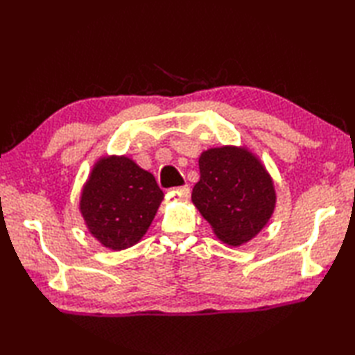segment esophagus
Returning <instances> with one entry per match:
<instances>
[{"label":"esophagus","mask_w":355,"mask_h":355,"mask_svg":"<svg viewBox=\"0 0 355 355\" xmlns=\"http://www.w3.org/2000/svg\"><path fill=\"white\" fill-rule=\"evenodd\" d=\"M172 192H173V193H178L180 197L187 198V197H189V195H191V187L187 186V184H184V186H180V187H173Z\"/></svg>","instance_id":"1"}]
</instances>
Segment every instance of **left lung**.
Returning a JSON list of instances; mask_svg holds the SVG:
<instances>
[{
    "instance_id": "left-lung-1",
    "label": "left lung",
    "mask_w": 355,
    "mask_h": 355,
    "mask_svg": "<svg viewBox=\"0 0 355 355\" xmlns=\"http://www.w3.org/2000/svg\"><path fill=\"white\" fill-rule=\"evenodd\" d=\"M200 182L192 201L230 245L250 241L275 209L273 183L263 166L243 148L209 149L200 157Z\"/></svg>"
}]
</instances>
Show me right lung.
I'll return each instance as SVG.
<instances>
[{
	"mask_svg": "<svg viewBox=\"0 0 355 355\" xmlns=\"http://www.w3.org/2000/svg\"><path fill=\"white\" fill-rule=\"evenodd\" d=\"M163 200L153 173L126 157L96 164L80 198V212L105 247L123 250L139 243Z\"/></svg>",
	"mask_w": 355,
	"mask_h": 355,
	"instance_id": "add662e5",
	"label": "right lung"
}]
</instances>
